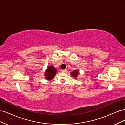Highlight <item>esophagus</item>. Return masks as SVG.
Segmentation results:
<instances>
[{
    "mask_svg": "<svg viewBox=\"0 0 125 125\" xmlns=\"http://www.w3.org/2000/svg\"><path fill=\"white\" fill-rule=\"evenodd\" d=\"M62 71L63 72V73H65V72L67 71V69H62Z\"/></svg>",
    "mask_w": 125,
    "mask_h": 125,
    "instance_id": "1",
    "label": "esophagus"
}]
</instances>
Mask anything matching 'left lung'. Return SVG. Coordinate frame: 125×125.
Here are the masks:
<instances>
[{
    "instance_id": "left-lung-1",
    "label": "left lung",
    "mask_w": 125,
    "mask_h": 125,
    "mask_svg": "<svg viewBox=\"0 0 125 125\" xmlns=\"http://www.w3.org/2000/svg\"><path fill=\"white\" fill-rule=\"evenodd\" d=\"M70 74L73 77H74L75 79L77 78L78 75L79 74V71L78 70H75L73 72H71Z\"/></svg>"
}]
</instances>
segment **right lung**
<instances>
[{"label":"right lung","mask_w":125,"mask_h":125,"mask_svg":"<svg viewBox=\"0 0 125 125\" xmlns=\"http://www.w3.org/2000/svg\"><path fill=\"white\" fill-rule=\"evenodd\" d=\"M57 73L56 68H55L52 65L48 66L46 70L45 71L44 76L45 78L47 80H52L55 77Z\"/></svg>","instance_id":"add662e5"}]
</instances>
